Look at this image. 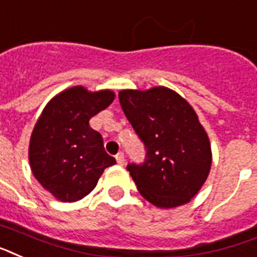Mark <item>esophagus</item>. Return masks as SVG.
Instances as JSON below:
<instances>
[{"label": "esophagus", "instance_id": "34e87169", "mask_svg": "<svg viewBox=\"0 0 257 257\" xmlns=\"http://www.w3.org/2000/svg\"><path fill=\"white\" fill-rule=\"evenodd\" d=\"M115 160H117V163L120 164V166H124L125 164V155L122 152H118V154L115 155Z\"/></svg>", "mask_w": 257, "mask_h": 257}]
</instances>
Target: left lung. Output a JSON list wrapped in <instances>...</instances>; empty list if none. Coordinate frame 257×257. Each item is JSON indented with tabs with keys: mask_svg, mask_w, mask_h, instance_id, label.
<instances>
[{
	"mask_svg": "<svg viewBox=\"0 0 257 257\" xmlns=\"http://www.w3.org/2000/svg\"><path fill=\"white\" fill-rule=\"evenodd\" d=\"M118 98L147 151L144 163L126 166L137 190L158 207L190 202L211 166L210 142L195 110L163 86L146 91L121 90Z\"/></svg>",
	"mask_w": 257,
	"mask_h": 257,
	"instance_id": "left-lung-1",
	"label": "left lung"
}]
</instances>
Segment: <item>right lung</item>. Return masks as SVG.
Here are the masks:
<instances>
[{"label":"right lung","mask_w":257,"mask_h":257,"mask_svg":"<svg viewBox=\"0 0 257 257\" xmlns=\"http://www.w3.org/2000/svg\"><path fill=\"white\" fill-rule=\"evenodd\" d=\"M114 99L111 90L89 91L74 86L44 107L29 142V164L37 182L62 202H75L97 186L115 159L89 121Z\"/></svg>","instance_id":"add662e5"}]
</instances>
